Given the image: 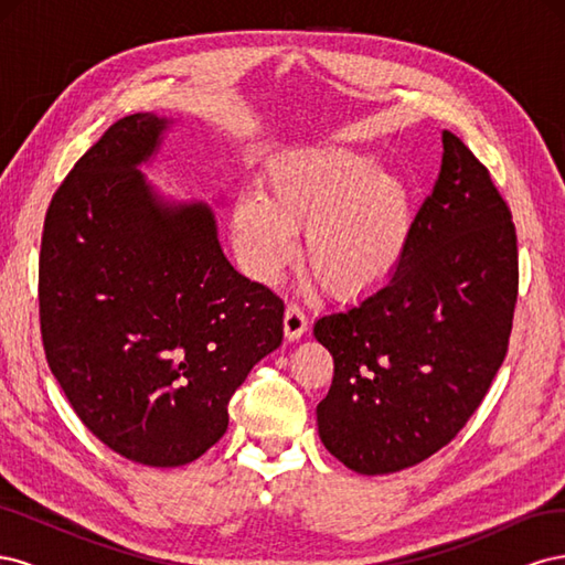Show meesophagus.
Returning a JSON list of instances; mask_svg holds the SVG:
<instances>
[{
  "label": "esophagus",
  "mask_w": 565,
  "mask_h": 565,
  "mask_svg": "<svg viewBox=\"0 0 565 565\" xmlns=\"http://www.w3.org/2000/svg\"><path fill=\"white\" fill-rule=\"evenodd\" d=\"M282 328H285V337L289 341H297V339L303 337L306 330H309V320H306V316H303L299 306H287Z\"/></svg>",
  "instance_id": "34e87169"
}]
</instances>
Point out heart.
<instances>
[{
    "label": "heart",
    "instance_id": "b5f03b06",
    "mask_svg": "<svg viewBox=\"0 0 565 565\" xmlns=\"http://www.w3.org/2000/svg\"><path fill=\"white\" fill-rule=\"evenodd\" d=\"M233 245L247 276L276 282L297 256L339 299L384 285L403 264L415 231V193L380 158L351 146L280 152L266 167L264 195L245 193L231 212Z\"/></svg>",
    "mask_w": 565,
    "mask_h": 565
}]
</instances>
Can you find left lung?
Returning a JSON list of instances; mask_svg holds the SVG:
<instances>
[{
  "label": "left lung",
  "mask_w": 565,
  "mask_h": 565,
  "mask_svg": "<svg viewBox=\"0 0 565 565\" xmlns=\"http://www.w3.org/2000/svg\"><path fill=\"white\" fill-rule=\"evenodd\" d=\"M519 287L516 231L488 169L443 129L434 193L377 292L316 320L334 358L318 434L341 465L380 476L438 452L498 374Z\"/></svg>",
  "instance_id": "obj_1"
}]
</instances>
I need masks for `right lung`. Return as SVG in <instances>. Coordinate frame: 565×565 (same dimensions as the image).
<instances>
[{
    "instance_id": "add662e5",
    "label": "right lung",
    "mask_w": 565,
    "mask_h": 565,
    "mask_svg": "<svg viewBox=\"0 0 565 565\" xmlns=\"http://www.w3.org/2000/svg\"><path fill=\"white\" fill-rule=\"evenodd\" d=\"M177 122L117 119L51 200L40 254L51 372L100 443L160 469L226 434L233 393L282 344L285 313L231 266L210 204L141 172Z\"/></svg>"
}]
</instances>
